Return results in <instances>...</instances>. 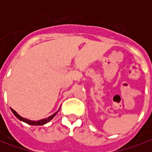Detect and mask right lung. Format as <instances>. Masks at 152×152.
<instances>
[{
	"instance_id": "add662e5",
	"label": "right lung",
	"mask_w": 152,
	"mask_h": 152,
	"mask_svg": "<svg viewBox=\"0 0 152 152\" xmlns=\"http://www.w3.org/2000/svg\"><path fill=\"white\" fill-rule=\"evenodd\" d=\"M12 113H14V115L16 117V118L19 119V120L22 121H23V122H26L27 124H28V125H45V124H46L47 122H49L50 121L52 120L53 118V117H54L56 114H57V113L58 112H56L55 113H53V115L50 116L49 118H45V119H42V120H40V121H31V120H28V119H25V118H22L21 116H20L19 114H18L16 112H15L13 109H12Z\"/></svg>"
}]
</instances>
